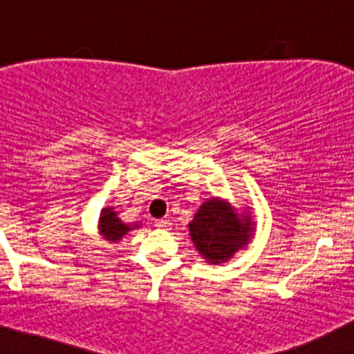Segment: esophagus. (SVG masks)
I'll list each match as a JSON object with an SVG mask.
<instances>
[{"instance_id":"obj_1","label":"esophagus","mask_w":354,"mask_h":354,"mask_svg":"<svg viewBox=\"0 0 354 354\" xmlns=\"http://www.w3.org/2000/svg\"><path fill=\"white\" fill-rule=\"evenodd\" d=\"M154 226L160 230H168L169 226H171V223H169V219H156V221H154Z\"/></svg>"}]
</instances>
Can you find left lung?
<instances>
[{"instance_id":"obj_1","label":"left lung","mask_w":354,"mask_h":354,"mask_svg":"<svg viewBox=\"0 0 354 354\" xmlns=\"http://www.w3.org/2000/svg\"><path fill=\"white\" fill-rule=\"evenodd\" d=\"M253 208L239 211L228 200L211 196L188 225L189 236L200 256L209 265H221L246 248L254 238Z\"/></svg>"}]
</instances>
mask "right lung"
<instances>
[{
  "label": "right lung",
  "instance_id": "1",
  "mask_svg": "<svg viewBox=\"0 0 354 354\" xmlns=\"http://www.w3.org/2000/svg\"><path fill=\"white\" fill-rule=\"evenodd\" d=\"M141 225H128V223L121 221V218L118 216V211H115L113 206H106V208L101 209L100 218H98V234L101 239L109 243H118L123 239V236L129 233L131 230L140 228Z\"/></svg>",
  "mask_w": 354,
  "mask_h": 354
}]
</instances>
